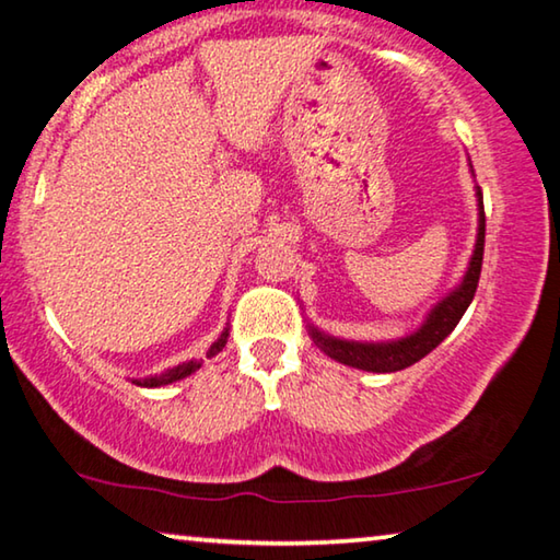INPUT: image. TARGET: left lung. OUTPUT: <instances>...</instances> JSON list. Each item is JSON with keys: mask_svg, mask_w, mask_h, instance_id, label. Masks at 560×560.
Listing matches in <instances>:
<instances>
[{"mask_svg": "<svg viewBox=\"0 0 560 560\" xmlns=\"http://www.w3.org/2000/svg\"><path fill=\"white\" fill-rule=\"evenodd\" d=\"M478 241H475V252L470 258V266H467L463 281L450 291V294L442 299V302L432 308L428 319L420 329L410 337L395 339V341H347L329 337L319 329L312 331L314 345H319L324 354H329L331 360H337L347 366H357V370L364 372H399L405 366H412L420 362L422 357H428L432 349H435L442 339L447 337L450 331L457 327V322L463 319V314L470 306L475 289H478L480 281V269H482V248H486V208H482V194L478 188Z\"/></svg>", "mask_w": 560, "mask_h": 560, "instance_id": "1", "label": "left lung"}]
</instances>
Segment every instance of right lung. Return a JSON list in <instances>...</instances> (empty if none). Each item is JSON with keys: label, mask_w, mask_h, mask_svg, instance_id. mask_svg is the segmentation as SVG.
Listing matches in <instances>:
<instances>
[{"label": "right lung", "mask_w": 560, "mask_h": 560, "mask_svg": "<svg viewBox=\"0 0 560 560\" xmlns=\"http://www.w3.org/2000/svg\"><path fill=\"white\" fill-rule=\"evenodd\" d=\"M226 341H229V329H223V334H221L219 339L213 341L206 357H215V354H219L221 349L226 347ZM196 370H200V362H198V360H190V362H183V364H178V366H173V370H168V372L155 374V377L132 380V382H136L138 387H161V385H171V382H178V380H183V377H188V374H194Z\"/></svg>", "instance_id": "1"}]
</instances>
